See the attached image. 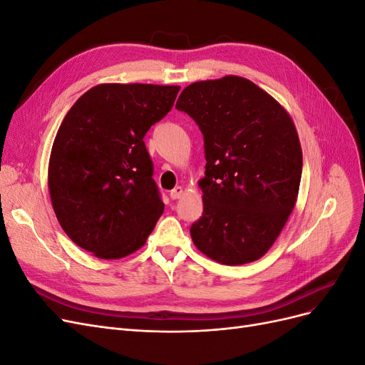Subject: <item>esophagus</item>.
<instances>
[{
    "label": "esophagus",
    "mask_w": 365,
    "mask_h": 365,
    "mask_svg": "<svg viewBox=\"0 0 365 365\" xmlns=\"http://www.w3.org/2000/svg\"><path fill=\"white\" fill-rule=\"evenodd\" d=\"M182 192H184V189L181 185H178V187H175L173 190H170V197L172 200H180L181 197V195H182Z\"/></svg>",
    "instance_id": "1"
}]
</instances>
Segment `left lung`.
I'll list each match as a JSON object with an SVG mask.
<instances>
[{
	"mask_svg": "<svg viewBox=\"0 0 365 365\" xmlns=\"http://www.w3.org/2000/svg\"><path fill=\"white\" fill-rule=\"evenodd\" d=\"M176 109L204 135L202 216L193 244L224 264L260 259L279 237L300 189L303 155L289 114L239 76L185 86Z\"/></svg>",
	"mask_w": 365,
	"mask_h": 365,
	"instance_id": "obj_1",
	"label": "left lung"
}]
</instances>
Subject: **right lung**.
Masks as SVG:
<instances>
[{
  "label": "right lung",
  "instance_id": "right-lung-1",
  "mask_svg": "<svg viewBox=\"0 0 365 365\" xmlns=\"http://www.w3.org/2000/svg\"><path fill=\"white\" fill-rule=\"evenodd\" d=\"M180 86L103 83L79 97L59 126L48 189L61 227L98 259L145 245L163 215L146 132L168 114Z\"/></svg>",
  "mask_w": 365,
  "mask_h": 365
}]
</instances>
